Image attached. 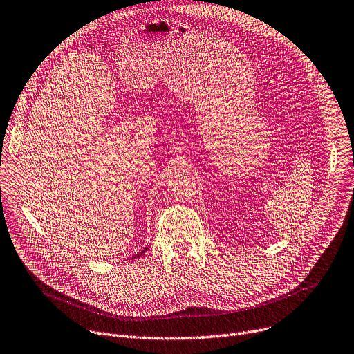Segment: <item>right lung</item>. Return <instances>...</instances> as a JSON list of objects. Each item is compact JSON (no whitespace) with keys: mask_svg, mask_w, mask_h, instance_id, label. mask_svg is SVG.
<instances>
[{"mask_svg":"<svg viewBox=\"0 0 354 354\" xmlns=\"http://www.w3.org/2000/svg\"><path fill=\"white\" fill-rule=\"evenodd\" d=\"M147 250H148V248H144L142 250H140V252H138L136 254H133V256H132V259H136V257H139V256H142V254H144V253H145Z\"/></svg>","mask_w":354,"mask_h":354,"instance_id":"add662e5","label":"right lung"}]
</instances>
